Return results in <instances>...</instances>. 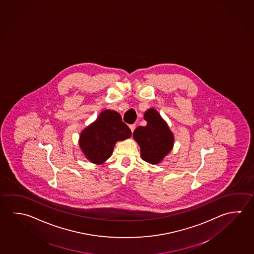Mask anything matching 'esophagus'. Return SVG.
<instances>
[{
	"mask_svg": "<svg viewBox=\"0 0 254 254\" xmlns=\"http://www.w3.org/2000/svg\"><path fill=\"white\" fill-rule=\"evenodd\" d=\"M135 127H136L135 124H132V125L129 126V128H130V130H131V132H132V133H133V130L135 129Z\"/></svg>",
	"mask_w": 254,
	"mask_h": 254,
	"instance_id": "34e87169",
	"label": "esophagus"
}]
</instances>
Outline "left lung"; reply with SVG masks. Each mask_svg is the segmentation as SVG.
Wrapping results in <instances>:
<instances>
[{
	"mask_svg": "<svg viewBox=\"0 0 254 254\" xmlns=\"http://www.w3.org/2000/svg\"><path fill=\"white\" fill-rule=\"evenodd\" d=\"M145 127H138L133 138L137 142L141 157L150 164H159L174 146V134L167 122L155 109H148L144 113Z\"/></svg>",
	"mask_w": 254,
	"mask_h": 254,
	"instance_id": "left-lung-1",
	"label": "left lung"
}]
</instances>
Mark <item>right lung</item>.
<instances>
[{"mask_svg":"<svg viewBox=\"0 0 254 254\" xmlns=\"http://www.w3.org/2000/svg\"><path fill=\"white\" fill-rule=\"evenodd\" d=\"M131 135V130L122 121L119 112L104 110L95 121L83 129L78 145L90 162L101 165L112 156L117 142Z\"/></svg>","mask_w":254,"mask_h":254,"instance_id":"add662e5","label":"right lung"}]
</instances>
